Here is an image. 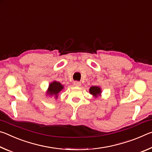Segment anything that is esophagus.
Wrapping results in <instances>:
<instances>
[{
  "mask_svg": "<svg viewBox=\"0 0 152 152\" xmlns=\"http://www.w3.org/2000/svg\"><path fill=\"white\" fill-rule=\"evenodd\" d=\"M74 85L75 86H80L81 85V83L80 82H78V81H74Z\"/></svg>",
  "mask_w": 152,
  "mask_h": 152,
  "instance_id": "obj_1",
  "label": "esophagus"
}]
</instances>
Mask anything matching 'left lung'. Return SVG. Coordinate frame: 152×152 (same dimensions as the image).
Returning <instances> with one entry per match:
<instances>
[{"label":"left lung","instance_id":"left-lung-1","mask_svg":"<svg viewBox=\"0 0 152 152\" xmlns=\"http://www.w3.org/2000/svg\"><path fill=\"white\" fill-rule=\"evenodd\" d=\"M89 92L91 94L93 95V96L96 98L98 96L101 95V88H100L99 86H91V88H90Z\"/></svg>","mask_w":152,"mask_h":152}]
</instances>
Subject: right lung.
Returning <instances> with one entry per match:
<instances>
[{
	"mask_svg": "<svg viewBox=\"0 0 152 152\" xmlns=\"http://www.w3.org/2000/svg\"><path fill=\"white\" fill-rule=\"evenodd\" d=\"M63 88L64 86L60 83V82L57 81H53L49 85L47 94L50 95V96H55L56 99H57L58 94L61 91V90H63Z\"/></svg>",
	"mask_w": 152,
	"mask_h": 152,
	"instance_id": "1",
	"label": "right lung"
}]
</instances>
